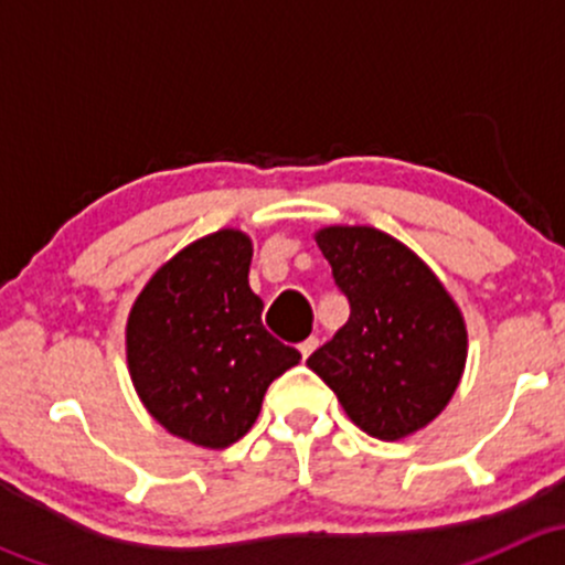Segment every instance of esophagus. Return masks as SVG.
Listing matches in <instances>:
<instances>
[{
    "label": "esophagus",
    "instance_id": "1",
    "mask_svg": "<svg viewBox=\"0 0 565 565\" xmlns=\"http://www.w3.org/2000/svg\"><path fill=\"white\" fill-rule=\"evenodd\" d=\"M317 344H319V339H317V335H309V339H306V341H300V344H298L300 355H303V358H309L311 352L317 350Z\"/></svg>",
    "mask_w": 565,
    "mask_h": 565
}]
</instances>
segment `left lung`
<instances>
[{
    "instance_id": "left-lung-1",
    "label": "left lung",
    "mask_w": 565,
    "mask_h": 565,
    "mask_svg": "<svg viewBox=\"0 0 565 565\" xmlns=\"http://www.w3.org/2000/svg\"><path fill=\"white\" fill-rule=\"evenodd\" d=\"M317 246L350 319L306 363L366 435L398 440L424 429L465 372L457 303L413 250L374 226H328Z\"/></svg>"
}]
</instances>
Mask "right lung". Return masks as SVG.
Masks as SVG:
<instances>
[{"instance_id": "1", "label": "right lung", "mask_w": 565, "mask_h": 565, "mask_svg": "<svg viewBox=\"0 0 565 565\" xmlns=\"http://www.w3.org/2000/svg\"><path fill=\"white\" fill-rule=\"evenodd\" d=\"M250 241L221 230L172 256L128 317V369L152 418L182 440L226 448L254 426L267 385L300 361L262 324Z\"/></svg>"}]
</instances>
